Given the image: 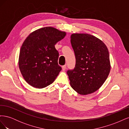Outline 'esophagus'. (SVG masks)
I'll return each instance as SVG.
<instances>
[{
  "instance_id": "obj_1",
  "label": "esophagus",
  "mask_w": 129,
  "mask_h": 129,
  "mask_svg": "<svg viewBox=\"0 0 129 129\" xmlns=\"http://www.w3.org/2000/svg\"><path fill=\"white\" fill-rule=\"evenodd\" d=\"M62 70H63V71H64L66 69V65H64L62 67Z\"/></svg>"
}]
</instances>
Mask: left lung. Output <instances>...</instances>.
<instances>
[{"label":"left lung","instance_id":"obj_1","mask_svg":"<svg viewBox=\"0 0 129 129\" xmlns=\"http://www.w3.org/2000/svg\"><path fill=\"white\" fill-rule=\"evenodd\" d=\"M71 39L76 64L75 68L67 72L70 84L80 95L94 92L103 85L110 71L107 47L88 34L74 33Z\"/></svg>","mask_w":129,"mask_h":129}]
</instances>
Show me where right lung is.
Listing matches in <instances>:
<instances>
[{
    "label": "right lung",
    "instance_id": "right-lung-1",
    "mask_svg": "<svg viewBox=\"0 0 129 129\" xmlns=\"http://www.w3.org/2000/svg\"><path fill=\"white\" fill-rule=\"evenodd\" d=\"M66 35L65 32L46 27L31 33L23 42L19 67L24 79L31 86L41 89L55 81L61 71L55 45Z\"/></svg>",
    "mask_w": 129,
    "mask_h": 129
}]
</instances>
